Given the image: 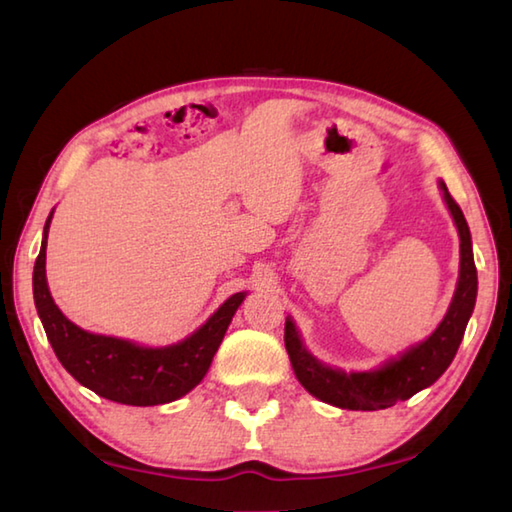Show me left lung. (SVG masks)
<instances>
[{
	"label": "left lung",
	"instance_id": "left-lung-1",
	"mask_svg": "<svg viewBox=\"0 0 512 512\" xmlns=\"http://www.w3.org/2000/svg\"><path fill=\"white\" fill-rule=\"evenodd\" d=\"M440 189L460 233V279L442 323L427 341L409 347L398 358H389L383 367L372 369V372L345 374L341 369H332L317 361L303 345L295 323L286 319L284 341L292 369H295L299 383L312 396L341 409L376 411L396 405L398 400L411 398L447 372L475 308L477 270L473 262L471 231L464 213L458 202L451 198L447 184L440 182Z\"/></svg>",
	"mask_w": 512,
	"mask_h": 512
}]
</instances>
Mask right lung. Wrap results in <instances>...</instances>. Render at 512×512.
<instances>
[{
  "label": "right lung",
  "instance_id": "1",
  "mask_svg": "<svg viewBox=\"0 0 512 512\" xmlns=\"http://www.w3.org/2000/svg\"><path fill=\"white\" fill-rule=\"evenodd\" d=\"M50 220L52 213L43 226V242L32 273V292L43 330L61 365L94 394L134 407L165 405L200 385L246 292L228 297L200 330L176 345L140 347L116 336L85 332L65 319L50 297L46 281Z\"/></svg>",
  "mask_w": 512,
  "mask_h": 512
}]
</instances>
